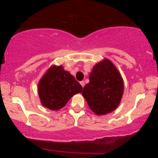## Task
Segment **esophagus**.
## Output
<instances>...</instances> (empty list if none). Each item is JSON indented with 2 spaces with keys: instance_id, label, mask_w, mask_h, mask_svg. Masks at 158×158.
<instances>
[{
  "instance_id": "1",
  "label": "esophagus",
  "mask_w": 158,
  "mask_h": 158,
  "mask_svg": "<svg viewBox=\"0 0 158 158\" xmlns=\"http://www.w3.org/2000/svg\"><path fill=\"white\" fill-rule=\"evenodd\" d=\"M80 84H81V86L84 88V85H85V83H84V81H80Z\"/></svg>"
}]
</instances>
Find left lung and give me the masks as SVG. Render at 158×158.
<instances>
[{"label": "left lung", "instance_id": "obj_1", "mask_svg": "<svg viewBox=\"0 0 158 158\" xmlns=\"http://www.w3.org/2000/svg\"><path fill=\"white\" fill-rule=\"evenodd\" d=\"M123 91L121 74L110 60L104 58L93 66L89 83L84 86L82 95L91 111L102 116L118 106Z\"/></svg>", "mask_w": 158, "mask_h": 158}]
</instances>
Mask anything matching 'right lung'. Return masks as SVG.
<instances>
[{
	"label": "right lung",
	"instance_id": "obj_1",
	"mask_svg": "<svg viewBox=\"0 0 158 158\" xmlns=\"http://www.w3.org/2000/svg\"><path fill=\"white\" fill-rule=\"evenodd\" d=\"M42 106L52 111L62 109L73 95L82 91V86L62 65H53L37 85Z\"/></svg>",
	"mask_w": 158,
	"mask_h": 158
}]
</instances>
